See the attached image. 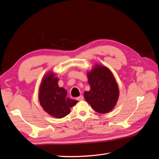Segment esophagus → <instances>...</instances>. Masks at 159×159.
<instances>
[{
  "instance_id": "1",
  "label": "esophagus",
  "mask_w": 159,
  "mask_h": 159,
  "mask_svg": "<svg viewBox=\"0 0 159 159\" xmlns=\"http://www.w3.org/2000/svg\"><path fill=\"white\" fill-rule=\"evenodd\" d=\"M77 99H78V101L83 100L84 99V96L83 95H80V96H79L78 98H77Z\"/></svg>"
}]
</instances>
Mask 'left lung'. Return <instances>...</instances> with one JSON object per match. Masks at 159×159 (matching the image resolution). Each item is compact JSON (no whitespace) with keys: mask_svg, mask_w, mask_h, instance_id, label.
Masks as SVG:
<instances>
[{"mask_svg":"<svg viewBox=\"0 0 159 159\" xmlns=\"http://www.w3.org/2000/svg\"><path fill=\"white\" fill-rule=\"evenodd\" d=\"M89 91H85L84 98L96 112L107 113L116 105L119 98L118 85L112 72L107 67L95 65L88 72Z\"/></svg>","mask_w":159,"mask_h":159,"instance_id":"8db88e82","label":"left lung"}]
</instances>
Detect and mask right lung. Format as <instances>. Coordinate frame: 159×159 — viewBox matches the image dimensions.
Segmentation results:
<instances>
[{"label":"right lung","mask_w":159,"mask_h":159,"mask_svg":"<svg viewBox=\"0 0 159 159\" xmlns=\"http://www.w3.org/2000/svg\"><path fill=\"white\" fill-rule=\"evenodd\" d=\"M59 79L53 72H48L43 78L39 88L38 98L40 105L51 116L60 119L70 113V108L78 101L67 97V91L58 86Z\"/></svg>","instance_id":"obj_1"}]
</instances>
